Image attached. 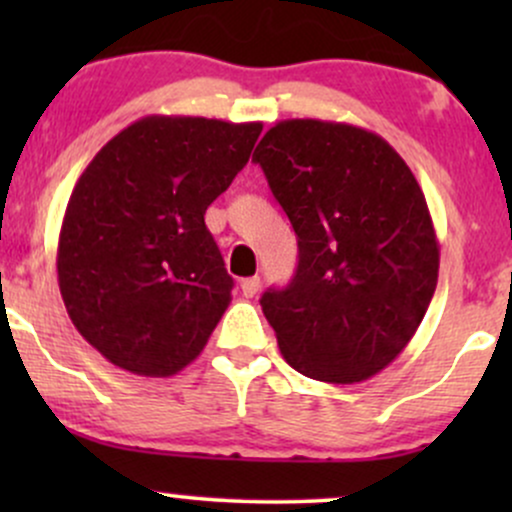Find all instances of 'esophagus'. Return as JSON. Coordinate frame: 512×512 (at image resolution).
Segmentation results:
<instances>
[{
	"label": "esophagus",
	"instance_id": "1",
	"mask_svg": "<svg viewBox=\"0 0 512 512\" xmlns=\"http://www.w3.org/2000/svg\"><path fill=\"white\" fill-rule=\"evenodd\" d=\"M240 291H243L245 298H252L257 291H260V276H248V279L240 281Z\"/></svg>",
	"mask_w": 512,
	"mask_h": 512
}]
</instances>
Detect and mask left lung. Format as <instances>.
I'll return each mask as SVG.
<instances>
[{"label": "left lung", "mask_w": 512, "mask_h": 512, "mask_svg": "<svg viewBox=\"0 0 512 512\" xmlns=\"http://www.w3.org/2000/svg\"><path fill=\"white\" fill-rule=\"evenodd\" d=\"M252 161L298 236L291 284L260 301L281 356L322 383L373 378L411 342L438 284L414 173L375 132L327 120L276 122Z\"/></svg>", "instance_id": "left-lung-1"}]
</instances>
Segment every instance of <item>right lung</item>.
Instances as JSON below:
<instances>
[{
	"instance_id": "obj_1",
	"label": "right lung",
	"mask_w": 512,
	"mask_h": 512,
	"mask_svg": "<svg viewBox=\"0 0 512 512\" xmlns=\"http://www.w3.org/2000/svg\"><path fill=\"white\" fill-rule=\"evenodd\" d=\"M260 132L262 122L149 115L76 180L57 281L74 327L113 366L168 378L202 354L233 289L204 214Z\"/></svg>"
}]
</instances>
